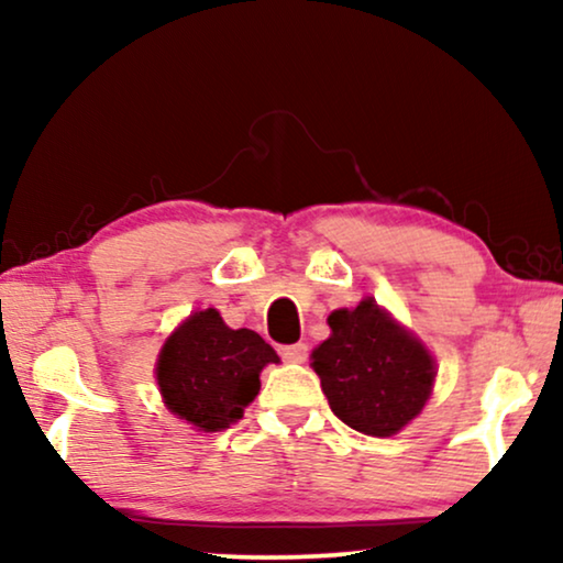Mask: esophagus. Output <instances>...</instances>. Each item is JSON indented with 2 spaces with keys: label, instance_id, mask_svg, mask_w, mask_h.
<instances>
[{
  "label": "esophagus",
  "instance_id": "esophagus-1",
  "mask_svg": "<svg viewBox=\"0 0 563 563\" xmlns=\"http://www.w3.org/2000/svg\"><path fill=\"white\" fill-rule=\"evenodd\" d=\"M279 356L284 361H289V364H302L307 358V345L305 343H295V345H282L279 349Z\"/></svg>",
  "mask_w": 563,
  "mask_h": 563
}]
</instances>
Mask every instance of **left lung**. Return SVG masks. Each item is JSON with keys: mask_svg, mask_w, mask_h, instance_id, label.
<instances>
[{"mask_svg": "<svg viewBox=\"0 0 563 563\" xmlns=\"http://www.w3.org/2000/svg\"><path fill=\"white\" fill-rule=\"evenodd\" d=\"M330 333L312 351L330 410L358 433L387 438L422 410L435 379L430 353L372 297L335 310Z\"/></svg>", "mask_w": 563, "mask_h": 563, "instance_id": "obj_1", "label": "left lung"}]
</instances>
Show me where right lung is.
<instances>
[{
  "mask_svg": "<svg viewBox=\"0 0 563 563\" xmlns=\"http://www.w3.org/2000/svg\"><path fill=\"white\" fill-rule=\"evenodd\" d=\"M276 361L279 356L264 338L249 328H228L210 307L168 338L156 376L168 410L214 433L243 418L258 395L261 368Z\"/></svg>",
  "mask_w": 563,
  "mask_h": 563,
  "instance_id": "1",
  "label": "right lung"
}]
</instances>
